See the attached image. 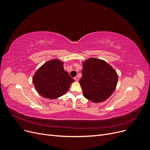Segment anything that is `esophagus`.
<instances>
[{
  "label": "esophagus",
  "instance_id": "1",
  "mask_svg": "<svg viewBox=\"0 0 150 150\" xmlns=\"http://www.w3.org/2000/svg\"><path fill=\"white\" fill-rule=\"evenodd\" d=\"M74 80L76 81H78L79 80V76H75V78H74Z\"/></svg>",
  "mask_w": 150,
  "mask_h": 150
}]
</instances>
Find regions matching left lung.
Masks as SVG:
<instances>
[{"label": "left lung", "mask_w": 150, "mask_h": 150, "mask_svg": "<svg viewBox=\"0 0 150 150\" xmlns=\"http://www.w3.org/2000/svg\"><path fill=\"white\" fill-rule=\"evenodd\" d=\"M118 74L105 61L91 57L83 62L79 81L84 97L94 103L106 100L115 91Z\"/></svg>", "instance_id": "8db88e82"}]
</instances>
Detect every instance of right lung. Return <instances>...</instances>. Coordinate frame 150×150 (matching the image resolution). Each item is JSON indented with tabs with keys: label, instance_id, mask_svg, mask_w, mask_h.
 <instances>
[{
	"label": "right lung",
	"instance_id": "right-lung-1",
	"mask_svg": "<svg viewBox=\"0 0 150 150\" xmlns=\"http://www.w3.org/2000/svg\"><path fill=\"white\" fill-rule=\"evenodd\" d=\"M64 62L57 59L50 60L35 73L34 84L37 93L45 98L54 99L66 93L75 80L64 69Z\"/></svg>",
	"mask_w": 150,
	"mask_h": 150
}]
</instances>
